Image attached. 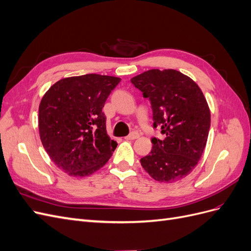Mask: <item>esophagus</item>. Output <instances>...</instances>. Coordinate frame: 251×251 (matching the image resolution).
<instances>
[{"label": "esophagus", "mask_w": 251, "mask_h": 251, "mask_svg": "<svg viewBox=\"0 0 251 251\" xmlns=\"http://www.w3.org/2000/svg\"><path fill=\"white\" fill-rule=\"evenodd\" d=\"M139 137V133L138 132H132L130 135H127L126 139V140H134V139H137Z\"/></svg>", "instance_id": "1"}]
</instances>
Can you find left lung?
<instances>
[{
    "label": "left lung",
    "mask_w": 251,
    "mask_h": 251,
    "mask_svg": "<svg viewBox=\"0 0 251 251\" xmlns=\"http://www.w3.org/2000/svg\"><path fill=\"white\" fill-rule=\"evenodd\" d=\"M153 110L154 127L163 140L151 138V153L140 159L142 168L160 182L186 177L198 164L208 137L210 111L199 86L174 69H151L131 79Z\"/></svg>",
    "instance_id": "obj_1"
}]
</instances>
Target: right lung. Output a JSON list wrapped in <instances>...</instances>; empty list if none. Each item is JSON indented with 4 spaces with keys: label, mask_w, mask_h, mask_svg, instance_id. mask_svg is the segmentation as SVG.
Segmentation results:
<instances>
[{
    "label": "right lung",
    "mask_w": 251,
    "mask_h": 251,
    "mask_svg": "<svg viewBox=\"0 0 251 251\" xmlns=\"http://www.w3.org/2000/svg\"><path fill=\"white\" fill-rule=\"evenodd\" d=\"M121 79L86 74L56 81L43 96L39 131L47 154L70 176L85 177L108 162L117 142L107 134L102 108Z\"/></svg>",
    "instance_id": "obj_1"
}]
</instances>
